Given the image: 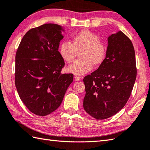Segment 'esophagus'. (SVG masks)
I'll use <instances>...</instances> for the list:
<instances>
[{
  "mask_svg": "<svg viewBox=\"0 0 150 150\" xmlns=\"http://www.w3.org/2000/svg\"><path fill=\"white\" fill-rule=\"evenodd\" d=\"M74 80H75V81H80L81 80V78L78 76H76L74 77Z\"/></svg>",
  "mask_w": 150,
  "mask_h": 150,
  "instance_id": "34e87169",
  "label": "esophagus"
}]
</instances>
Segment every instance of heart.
Listing matches in <instances>:
<instances>
[{
	"mask_svg": "<svg viewBox=\"0 0 150 150\" xmlns=\"http://www.w3.org/2000/svg\"><path fill=\"white\" fill-rule=\"evenodd\" d=\"M59 52L64 61L72 63L78 54L80 59L67 67V71L82 76L92 69L93 64L98 67L103 63L106 55V47L97 35L89 30H83L73 36L72 43L61 42Z\"/></svg>",
	"mask_w": 150,
	"mask_h": 150,
	"instance_id": "obj_1",
	"label": "heart"
}]
</instances>
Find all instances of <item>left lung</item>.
<instances>
[{
  "instance_id": "1",
  "label": "left lung",
  "mask_w": 150,
  "mask_h": 150,
  "mask_svg": "<svg viewBox=\"0 0 150 150\" xmlns=\"http://www.w3.org/2000/svg\"><path fill=\"white\" fill-rule=\"evenodd\" d=\"M137 78L135 52L131 40L118 31L108 38L105 59L83 78V108L96 120H105L122 109Z\"/></svg>"
}]
</instances>
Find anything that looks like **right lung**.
I'll return each mask as SVG.
<instances>
[{
	"mask_svg": "<svg viewBox=\"0 0 150 150\" xmlns=\"http://www.w3.org/2000/svg\"><path fill=\"white\" fill-rule=\"evenodd\" d=\"M64 30L53 23L31 29L23 37L16 52L17 91L27 108L40 116L59 108L73 81L72 74L61 73L64 62L58 49Z\"/></svg>",
	"mask_w": 150,
	"mask_h": 150,
	"instance_id": "obj_1",
	"label": "right lung"
}]
</instances>
